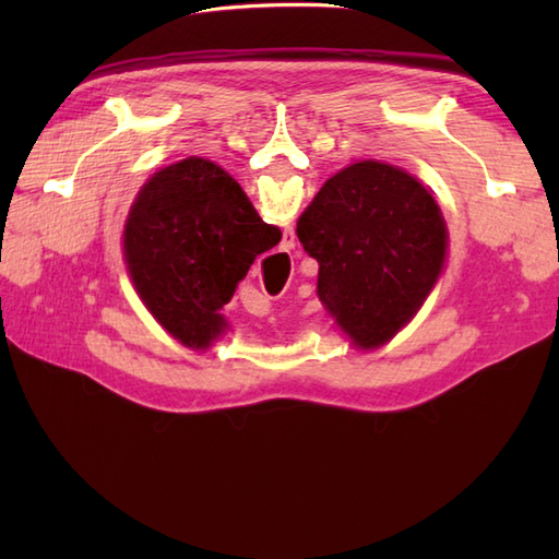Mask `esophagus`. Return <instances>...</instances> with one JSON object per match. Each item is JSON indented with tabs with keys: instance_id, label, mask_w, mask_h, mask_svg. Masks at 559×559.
Wrapping results in <instances>:
<instances>
[{
	"instance_id": "34e87169",
	"label": "esophagus",
	"mask_w": 559,
	"mask_h": 559,
	"mask_svg": "<svg viewBox=\"0 0 559 559\" xmlns=\"http://www.w3.org/2000/svg\"><path fill=\"white\" fill-rule=\"evenodd\" d=\"M294 245H296V238H294V233H292V230H284V240H282V249H294Z\"/></svg>"
}]
</instances>
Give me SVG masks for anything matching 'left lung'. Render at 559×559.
Listing matches in <instances>:
<instances>
[{"label": "left lung", "mask_w": 559, "mask_h": 559, "mask_svg": "<svg viewBox=\"0 0 559 559\" xmlns=\"http://www.w3.org/2000/svg\"><path fill=\"white\" fill-rule=\"evenodd\" d=\"M296 233L319 263L321 302L359 347L386 343L417 312L445 261L436 200L415 177L378 160L333 175Z\"/></svg>", "instance_id": "obj_1"}]
</instances>
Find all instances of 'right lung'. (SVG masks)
Masks as SVG:
<instances>
[{
	"instance_id": "obj_1",
	"label": "right lung",
	"mask_w": 559,
	"mask_h": 559,
	"mask_svg": "<svg viewBox=\"0 0 559 559\" xmlns=\"http://www.w3.org/2000/svg\"><path fill=\"white\" fill-rule=\"evenodd\" d=\"M280 238L226 170L186 158L151 177L138 195L126 259L151 314L183 345L207 347L226 326L218 310L253 259Z\"/></svg>"
}]
</instances>
